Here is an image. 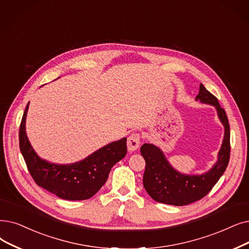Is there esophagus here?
<instances>
[{"label": "esophagus", "mask_w": 249, "mask_h": 249, "mask_svg": "<svg viewBox=\"0 0 249 249\" xmlns=\"http://www.w3.org/2000/svg\"><path fill=\"white\" fill-rule=\"evenodd\" d=\"M140 144V137L138 134H131L127 139V147L129 151H135Z\"/></svg>", "instance_id": "obj_1"}]
</instances>
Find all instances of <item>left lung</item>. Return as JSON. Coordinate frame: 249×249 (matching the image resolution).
<instances>
[{"label":"left lung","mask_w":249,"mask_h":249,"mask_svg":"<svg viewBox=\"0 0 249 249\" xmlns=\"http://www.w3.org/2000/svg\"><path fill=\"white\" fill-rule=\"evenodd\" d=\"M196 101L213 106L221 123L224 125L225 133L218 154V160L211 170L203 174H182L171 166L160 147L155 144L144 143L140 147V153L145 160L143 186L148 196L158 202L180 207L201 199L212 190L228 166L230 159V126L226 112L221 107L218 99L201 83Z\"/></svg>","instance_id":"1"}]
</instances>
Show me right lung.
Instances as JSON below:
<instances>
[{"mask_svg": "<svg viewBox=\"0 0 249 249\" xmlns=\"http://www.w3.org/2000/svg\"><path fill=\"white\" fill-rule=\"evenodd\" d=\"M27 104L19 129V146L36 184L67 200L89 199L105 184L113 166L127 154L126 137L98 149L73 164H53L42 160L32 148L25 131Z\"/></svg>", "mask_w": 249, "mask_h": 249, "instance_id": "right-lung-1", "label": "right lung"}]
</instances>
